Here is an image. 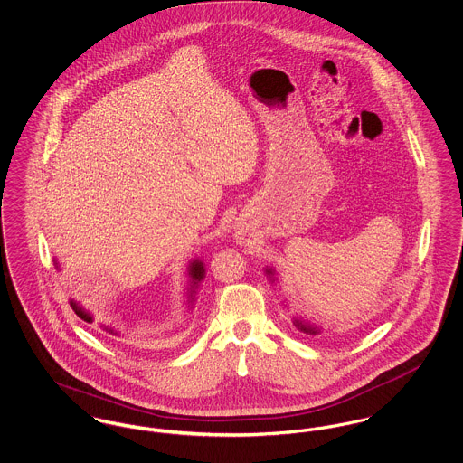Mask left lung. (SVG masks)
Returning a JSON list of instances; mask_svg holds the SVG:
<instances>
[{
    "label": "left lung",
    "mask_w": 463,
    "mask_h": 463,
    "mask_svg": "<svg viewBox=\"0 0 463 463\" xmlns=\"http://www.w3.org/2000/svg\"><path fill=\"white\" fill-rule=\"evenodd\" d=\"M267 272H270V270H267ZM295 325H297L300 330L306 331V333H317V330H314V328H310L307 325H304L302 321H295Z\"/></svg>",
    "instance_id": "left-lung-1"
}]
</instances>
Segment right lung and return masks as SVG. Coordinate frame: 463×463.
I'll use <instances>...</instances> for the list:
<instances>
[{
	"instance_id": "right-lung-1",
	"label": "right lung",
	"mask_w": 463,
	"mask_h": 463,
	"mask_svg": "<svg viewBox=\"0 0 463 463\" xmlns=\"http://www.w3.org/2000/svg\"><path fill=\"white\" fill-rule=\"evenodd\" d=\"M189 274H191V278H193V281H194V285L198 283V281H201L203 279V276H204V269H203V264L201 262H193L191 264V270H189ZM71 307H72V310L83 319V321H87V323H90L91 321V316H90L89 312L85 310V308L81 307V306H78L76 302H71Z\"/></svg>"
}]
</instances>
